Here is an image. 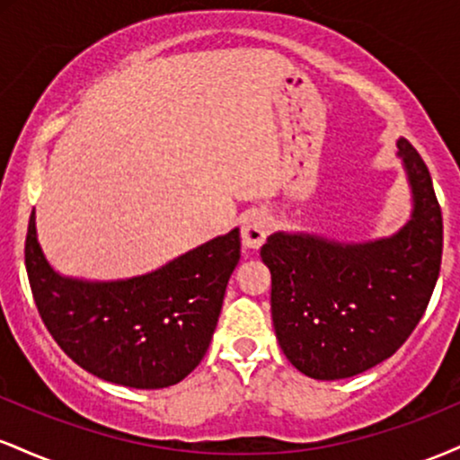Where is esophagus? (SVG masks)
Masks as SVG:
<instances>
[{"mask_svg":"<svg viewBox=\"0 0 460 460\" xmlns=\"http://www.w3.org/2000/svg\"><path fill=\"white\" fill-rule=\"evenodd\" d=\"M272 218L266 212H252L242 225V244L248 248H260L270 235Z\"/></svg>","mask_w":460,"mask_h":460,"instance_id":"esophagus-1","label":"esophagus"}]
</instances>
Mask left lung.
Here are the masks:
<instances>
[{"label": "left lung", "instance_id": "left-lung-1", "mask_svg": "<svg viewBox=\"0 0 460 460\" xmlns=\"http://www.w3.org/2000/svg\"><path fill=\"white\" fill-rule=\"evenodd\" d=\"M413 216L398 234L367 244L272 234L261 260L272 274V322L285 357L318 381L355 376L409 340L441 270L443 218L429 166L398 140Z\"/></svg>", "mask_w": 460, "mask_h": 460}]
</instances>
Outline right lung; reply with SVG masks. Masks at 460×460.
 Instances as JSON below:
<instances>
[{"instance_id":"obj_1","label":"right lung","mask_w":460,"mask_h":460,"mask_svg":"<svg viewBox=\"0 0 460 460\" xmlns=\"http://www.w3.org/2000/svg\"><path fill=\"white\" fill-rule=\"evenodd\" d=\"M240 261V231L214 237L160 270L91 283L54 272L25 235V270L40 320L79 367L136 389L171 387L208 352L226 283Z\"/></svg>"}]
</instances>
